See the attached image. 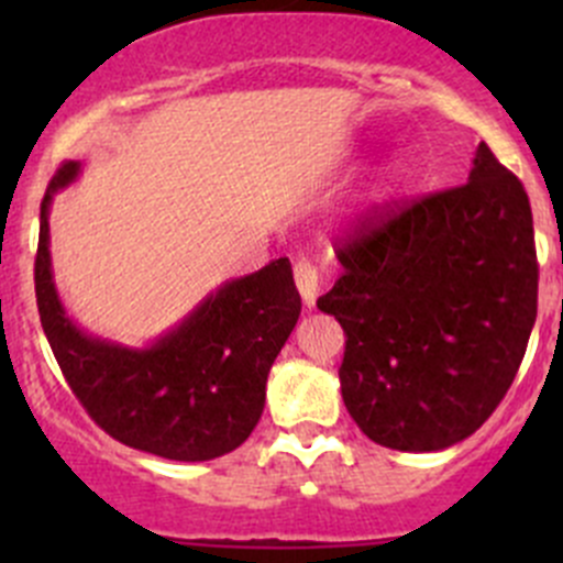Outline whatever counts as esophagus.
Segmentation results:
<instances>
[{"label":"esophagus","mask_w":563,"mask_h":563,"mask_svg":"<svg viewBox=\"0 0 563 563\" xmlns=\"http://www.w3.org/2000/svg\"><path fill=\"white\" fill-rule=\"evenodd\" d=\"M294 283H297L299 294H302V302L308 308H313L318 291H321V275H318V269L310 261H297V266H294Z\"/></svg>","instance_id":"1"}]
</instances>
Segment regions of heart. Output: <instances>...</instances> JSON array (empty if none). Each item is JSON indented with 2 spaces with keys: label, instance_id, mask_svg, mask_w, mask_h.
Here are the masks:
<instances>
[{
  "label": "heart",
  "instance_id": "heart-1",
  "mask_svg": "<svg viewBox=\"0 0 563 563\" xmlns=\"http://www.w3.org/2000/svg\"><path fill=\"white\" fill-rule=\"evenodd\" d=\"M397 179V168H387V172H384V176H382V185L387 187V185H391V181Z\"/></svg>",
  "mask_w": 563,
  "mask_h": 563
}]
</instances>
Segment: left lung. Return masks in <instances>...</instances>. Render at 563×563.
I'll list each match as a JSON object with an SVG mask.
<instances>
[{
  "instance_id": "1",
  "label": "left lung",
  "mask_w": 563,
  "mask_h": 563,
  "mask_svg": "<svg viewBox=\"0 0 563 563\" xmlns=\"http://www.w3.org/2000/svg\"><path fill=\"white\" fill-rule=\"evenodd\" d=\"M318 299L345 332L340 391L376 444L439 452L496 411L537 321L531 203L479 144L468 181L365 220Z\"/></svg>"
}]
</instances>
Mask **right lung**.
<instances>
[{"instance_id":"1","label":"right lung","mask_w":563,"mask_h":563,"mask_svg":"<svg viewBox=\"0 0 563 563\" xmlns=\"http://www.w3.org/2000/svg\"><path fill=\"white\" fill-rule=\"evenodd\" d=\"M81 176L70 161L40 203L35 294L51 351L89 417L122 444L201 463L234 452L258 424L266 376L302 313L288 258L220 283L146 345L89 334L65 310L51 266L54 196Z\"/></svg>"}]
</instances>
